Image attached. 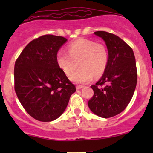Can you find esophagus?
<instances>
[{
  "label": "esophagus",
  "instance_id": "obj_1",
  "mask_svg": "<svg viewBox=\"0 0 153 153\" xmlns=\"http://www.w3.org/2000/svg\"><path fill=\"white\" fill-rule=\"evenodd\" d=\"M83 87H84V86H81V85H78V86H76V89H82Z\"/></svg>",
  "mask_w": 153,
  "mask_h": 153
}]
</instances>
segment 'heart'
Returning a JSON list of instances; mask_svg holds the SVG:
<instances>
[{"mask_svg":"<svg viewBox=\"0 0 153 153\" xmlns=\"http://www.w3.org/2000/svg\"><path fill=\"white\" fill-rule=\"evenodd\" d=\"M109 61L107 49L102 44L88 39H79L68 46V52L59 50L56 55L58 67L71 81L77 84H85L94 78L101 76L105 72Z\"/></svg>","mask_w":153,"mask_h":153,"instance_id":"heart-1","label":"heart"}]
</instances>
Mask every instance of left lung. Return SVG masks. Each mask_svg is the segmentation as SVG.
Returning <instances> with one entry per match:
<instances>
[{
    "instance_id": "obj_1",
    "label": "left lung",
    "mask_w": 153,
    "mask_h": 153,
    "mask_svg": "<svg viewBox=\"0 0 153 153\" xmlns=\"http://www.w3.org/2000/svg\"><path fill=\"white\" fill-rule=\"evenodd\" d=\"M106 43L109 61L101 79L91 86L94 91L88 106L101 118L113 117L130 102L137 84V69L132 49L121 38L104 31L94 32Z\"/></svg>"
}]
</instances>
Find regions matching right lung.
<instances>
[{"instance_id":"1","label":"right lung","mask_w":153,"mask_h":153,"mask_svg":"<svg viewBox=\"0 0 153 153\" xmlns=\"http://www.w3.org/2000/svg\"><path fill=\"white\" fill-rule=\"evenodd\" d=\"M67 38L45 35L29 42L16 60L15 90L27 113L43 122L57 119L76 91L56 62Z\"/></svg>"}]
</instances>
